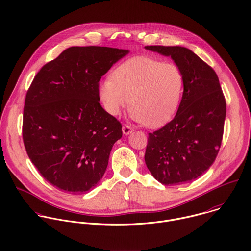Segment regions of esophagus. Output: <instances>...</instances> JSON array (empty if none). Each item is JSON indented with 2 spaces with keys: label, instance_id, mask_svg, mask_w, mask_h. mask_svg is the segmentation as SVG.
Masks as SVG:
<instances>
[{
  "label": "esophagus",
  "instance_id": "esophagus-1",
  "mask_svg": "<svg viewBox=\"0 0 251 251\" xmlns=\"http://www.w3.org/2000/svg\"><path fill=\"white\" fill-rule=\"evenodd\" d=\"M122 132H123L124 135H129V134H131L133 132V129L130 126H128V125H124L122 127Z\"/></svg>",
  "mask_w": 251,
  "mask_h": 251
}]
</instances>
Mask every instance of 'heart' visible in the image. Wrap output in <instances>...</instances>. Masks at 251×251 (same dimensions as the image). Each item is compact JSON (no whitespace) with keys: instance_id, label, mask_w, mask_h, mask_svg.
Returning a JSON list of instances; mask_svg holds the SVG:
<instances>
[{"instance_id":"heart-1","label":"heart","mask_w":251,"mask_h":251,"mask_svg":"<svg viewBox=\"0 0 251 251\" xmlns=\"http://www.w3.org/2000/svg\"><path fill=\"white\" fill-rule=\"evenodd\" d=\"M100 85L105 110L118 116L129 102L130 117L138 123L158 127L177 111L183 93L184 76L174 63L141 56L120 65Z\"/></svg>"}]
</instances>
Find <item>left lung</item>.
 Returning a JSON list of instances; mask_svg holds the SVG:
<instances>
[{
    "instance_id": "1",
    "label": "left lung",
    "mask_w": 251,
    "mask_h": 251,
    "mask_svg": "<svg viewBox=\"0 0 251 251\" xmlns=\"http://www.w3.org/2000/svg\"><path fill=\"white\" fill-rule=\"evenodd\" d=\"M171 57L183 74V95L175 118L149 133L147 168L164 185L190 182L209 170L219 152L226 105L216 72L182 46H145Z\"/></svg>"
}]
</instances>
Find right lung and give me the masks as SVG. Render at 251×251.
<instances>
[{
	"label": "right lung",
	"mask_w": 251,
	"mask_h": 251,
	"mask_svg": "<svg viewBox=\"0 0 251 251\" xmlns=\"http://www.w3.org/2000/svg\"><path fill=\"white\" fill-rule=\"evenodd\" d=\"M128 53L73 46L34 76L24 108V143L40 175L58 189L79 194L102 178L122 126L101 107L99 82Z\"/></svg>",
	"instance_id": "obj_1"
}]
</instances>
